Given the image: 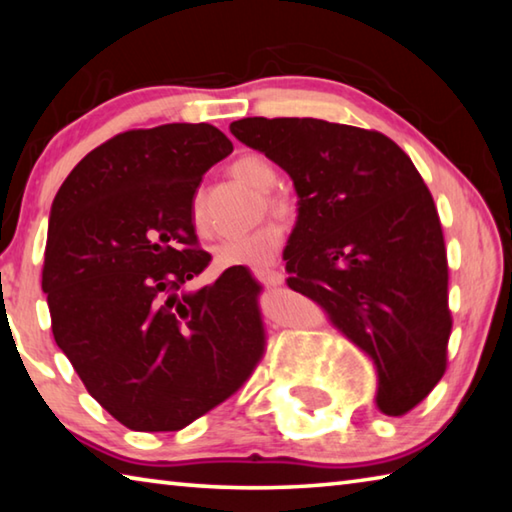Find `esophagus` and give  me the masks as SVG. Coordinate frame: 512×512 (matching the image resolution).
Here are the masks:
<instances>
[{
	"mask_svg": "<svg viewBox=\"0 0 512 512\" xmlns=\"http://www.w3.org/2000/svg\"><path fill=\"white\" fill-rule=\"evenodd\" d=\"M255 277L266 287H280V284H284V273L275 271V268H257Z\"/></svg>",
	"mask_w": 512,
	"mask_h": 512,
	"instance_id": "obj_1",
	"label": "esophagus"
}]
</instances>
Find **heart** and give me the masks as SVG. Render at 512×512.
Masks as SVG:
<instances>
[{"label":"heart","instance_id":"b5f03b06","mask_svg":"<svg viewBox=\"0 0 512 512\" xmlns=\"http://www.w3.org/2000/svg\"><path fill=\"white\" fill-rule=\"evenodd\" d=\"M232 173L241 183L250 185L257 192H271L277 183V169L262 155H244L232 162ZM268 207L275 214H289L291 207L284 198L268 196ZM192 219L198 230H205V207L201 196L194 198L192 205ZM284 246V232L280 225L264 223L259 228L246 232V235L223 239L219 246L214 248V264L225 271V268H264L273 262Z\"/></svg>","mask_w":512,"mask_h":512}]
</instances>
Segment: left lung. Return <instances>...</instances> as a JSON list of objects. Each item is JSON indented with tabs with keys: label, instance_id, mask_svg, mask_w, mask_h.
<instances>
[{
	"label": "left lung",
	"instance_id": "1",
	"mask_svg": "<svg viewBox=\"0 0 512 512\" xmlns=\"http://www.w3.org/2000/svg\"><path fill=\"white\" fill-rule=\"evenodd\" d=\"M230 133L296 185L287 284L375 361L379 411L409 413L443 379L452 334L443 225L415 164L384 133L323 119L248 117Z\"/></svg>",
	"mask_w": 512,
	"mask_h": 512
}]
</instances>
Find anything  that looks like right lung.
<instances>
[{
    "label": "right lung",
    "mask_w": 512,
    "mask_h": 512,
    "mask_svg": "<svg viewBox=\"0 0 512 512\" xmlns=\"http://www.w3.org/2000/svg\"><path fill=\"white\" fill-rule=\"evenodd\" d=\"M230 153L210 124L135 128L85 155L51 205V332L88 393L133 431L187 427L235 395L266 352L262 284L248 268L185 291L212 262L194 194Z\"/></svg>",
    "instance_id": "add662e5"
}]
</instances>
